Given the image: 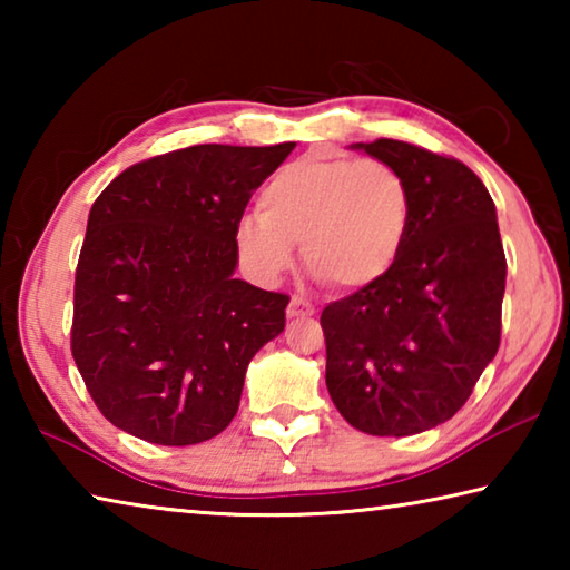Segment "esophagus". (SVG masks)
Segmentation results:
<instances>
[{
    "label": "esophagus",
    "instance_id": "34e87169",
    "mask_svg": "<svg viewBox=\"0 0 570 570\" xmlns=\"http://www.w3.org/2000/svg\"><path fill=\"white\" fill-rule=\"evenodd\" d=\"M312 314H314V306L308 304L304 296H292V302H288V308H286L288 320H304V316H312Z\"/></svg>",
    "mask_w": 570,
    "mask_h": 570
}]
</instances>
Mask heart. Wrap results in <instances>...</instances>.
Instances as JSON below:
<instances>
[{
	"label": "heart",
	"instance_id": "b5f03b06",
	"mask_svg": "<svg viewBox=\"0 0 570 570\" xmlns=\"http://www.w3.org/2000/svg\"><path fill=\"white\" fill-rule=\"evenodd\" d=\"M256 206V218L238 220L236 246L258 276H282L298 246L308 272L346 292L392 272L412 224L407 180L374 158H298L274 173Z\"/></svg>",
	"mask_w": 570,
	"mask_h": 570
}]
</instances>
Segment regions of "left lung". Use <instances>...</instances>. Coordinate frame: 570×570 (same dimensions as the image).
Segmentation results:
<instances>
[{
	"mask_svg": "<svg viewBox=\"0 0 570 570\" xmlns=\"http://www.w3.org/2000/svg\"><path fill=\"white\" fill-rule=\"evenodd\" d=\"M412 193L410 236L392 272L322 312L326 390L366 435L448 422L500 346L505 254L495 204L465 163L402 140L354 142Z\"/></svg>",
	"mask_w": 570,
	"mask_h": 570,
	"instance_id": "8db88e82",
	"label": "left lung"
}]
</instances>
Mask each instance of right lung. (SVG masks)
<instances>
[{
	"instance_id": "obj_1",
	"label": "right lung",
	"mask_w": 570,
	"mask_h": 570,
	"mask_svg": "<svg viewBox=\"0 0 570 570\" xmlns=\"http://www.w3.org/2000/svg\"><path fill=\"white\" fill-rule=\"evenodd\" d=\"M294 146L173 150L122 170L92 204L72 356L115 428L183 448L236 417L248 362L284 332L288 304L234 278L236 226Z\"/></svg>"
}]
</instances>
